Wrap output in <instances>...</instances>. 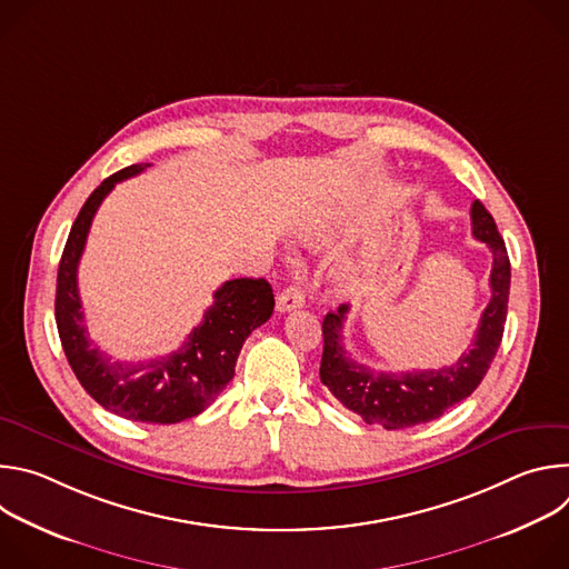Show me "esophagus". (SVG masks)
Segmentation results:
<instances>
[{
	"label": "esophagus",
	"instance_id": "obj_1",
	"mask_svg": "<svg viewBox=\"0 0 569 569\" xmlns=\"http://www.w3.org/2000/svg\"><path fill=\"white\" fill-rule=\"evenodd\" d=\"M303 301H306V295H303V290L299 288V283H290L288 288H283V290L277 295V310H279V312H288V310L301 308Z\"/></svg>",
	"mask_w": 569,
	"mask_h": 569
}]
</instances>
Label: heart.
Listing matches in <instances>:
<instances>
[{
	"label": "heart",
	"instance_id": "1",
	"mask_svg": "<svg viewBox=\"0 0 569 569\" xmlns=\"http://www.w3.org/2000/svg\"><path fill=\"white\" fill-rule=\"evenodd\" d=\"M338 281H340V286H342V288H351V286H356V281H358V272H356V268H353L351 263H345V266L338 270Z\"/></svg>",
	"mask_w": 569,
	"mask_h": 569
}]
</instances>
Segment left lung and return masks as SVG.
<instances>
[{
  "instance_id": "1",
  "label": "left lung",
  "mask_w": 569,
  "mask_h": 569,
  "mask_svg": "<svg viewBox=\"0 0 569 569\" xmlns=\"http://www.w3.org/2000/svg\"><path fill=\"white\" fill-rule=\"evenodd\" d=\"M470 220L472 236L486 242L493 254L491 301L481 312L472 347L461 353L457 362L441 369L405 373L369 369L356 362L342 342L349 306L342 303L338 312L323 317L319 378L345 408L360 415L365 423L382 426L385 430H402L435 421L452 405L468 398L489 371L505 333L511 263L493 216L479 200L472 202Z\"/></svg>"
}]
</instances>
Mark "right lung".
Listing matches in <instances>:
<instances>
[{"label":"right lung","mask_w":569,"mask_h":569,"mask_svg":"<svg viewBox=\"0 0 569 569\" xmlns=\"http://www.w3.org/2000/svg\"><path fill=\"white\" fill-rule=\"evenodd\" d=\"M150 164H132L103 180L78 211L56 283L58 336L78 382L108 412L139 423H180L204 412L233 378L242 342L274 310L272 286L266 279H231L213 292V306L167 358L150 362H114L99 351L88 333L78 295V261L103 198L117 182L139 176Z\"/></svg>","instance_id":"obj_1"}]
</instances>
